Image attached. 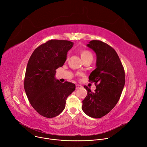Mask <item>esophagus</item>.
<instances>
[{
	"mask_svg": "<svg viewBox=\"0 0 147 147\" xmlns=\"http://www.w3.org/2000/svg\"><path fill=\"white\" fill-rule=\"evenodd\" d=\"M82 86H81V85H79V84H76V89H78V88H81Z\"/></svg>",
	"mask_w": 147,
	"mask_h": 147,
	"instance_id": "esophagus-1",
	"label": "esophagus"
}]
</instances>
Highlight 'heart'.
Segmentation results:
<instances>
[{
  "mask_svg": "<svg viewBox=\"0 0 147 147\" xmlns=\"http://www.w3.org/2000/svg\"><path fill=\"white\" fill-rule=\"evenodd\" d=\"M81 57L83 60L84 61L88 59H93V55L91 51L88 50H83L81 52Z\"/></svg>",
  "mask_w": 147,
  "mask_h": 147,
  "instance_id": "heart-1",
  "label": "heart"
}]
</instances>
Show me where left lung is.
<instances>
[{"mask_svg": "<svg viewBox=\"0 0 147 147\" xmlns=\"http://www.w3.org/2000/svg\"><path fill=\"white\" fill-rule=\"evenodd\" d=\"M87 46L96 54V68L89 76L95 82L94 92L86 86L87 95L82 100V109L87 115L100 118L109 113L118 102L125 84V72L119 56L108 44L99 40Z\"/></svg>", "mask_w": 147, "mask_h": 147, "instance_id": "obj_1", "label": "left lung"}]
</instances>
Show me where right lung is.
Here are the masks:
<instances>
[{
    "instance_id": "obj_1",
    "label": "right lung",
    "mask_w": 147,
    "mask_h": 147,
    "mask_svg": "<svg viewBox=\"0 0 147 147\" xmlns=\"http://www.w3.org/2000/svg\"><path fill=\"white\" fill-rule=\"evenodd\" d=\"M73 46L69 40L51 39L37 47L28 60L24 90L31 106L45 117L61 113L68 96L75 90L74 84L62 83L55 78L56 69L64 65Z\"/></svg>"
}]
</instances>
